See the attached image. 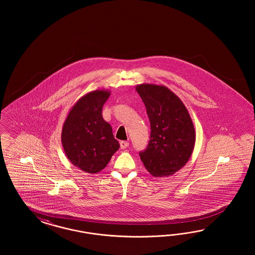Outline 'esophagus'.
Segmentation results:
<instances>
[{"instance_id": "34e87169", "label": "esophagus", "mask_w": 255, "mask_h": 255, "mask_svg": "<svg viewBox=\"0 0 255 255\" xmlns=\"http://www.w3.org/2000/svg\"><path fill=\"white\" fill-rule=\"evenodd\" d=\"M120 146H121V148L124 149V148H126V147L129 146V143L127 141H121L120 142Z\"/></svg>"}]
</instances>
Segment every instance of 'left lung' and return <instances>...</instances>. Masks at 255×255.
<instances>
[{"label":"left lung","instance_id":"left-lung-1","mask_svg":"<svg viewBox=\"0 0 255 255\" xmlns=\"http://www.w3.org/2000/svg\"><path fill=\"white\" fill-rule=\"evenodd\" d=\"M147 109L150 137L140 159L154 178H164L181 169L192 156L195 144L193 121L185 105L165 86L135 87Z\"/></svg>","mask_w":255,"mask_h":255}]
</instances>
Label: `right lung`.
I'll list each match as a JSON object with an SVG mask.
<instances>
[{
	"mask_svg": "<svg viewBox=\"0 0 255 255\" xmlns=\"http://www.w3.org/2000/svg\"><path fill=\"white\" fill-rule=\"evenodd\" d=\"M110 93L103 89L83 95L70 109L62 126L61 137L66 157L89 174L104 169L120 147L110 124L102 116Z\"/></svg>",
	"mask_w": 255,
	"mask_h": 255,
	"instance_id": "add662e5",
	"label": "right lung"
}]
</instances>
